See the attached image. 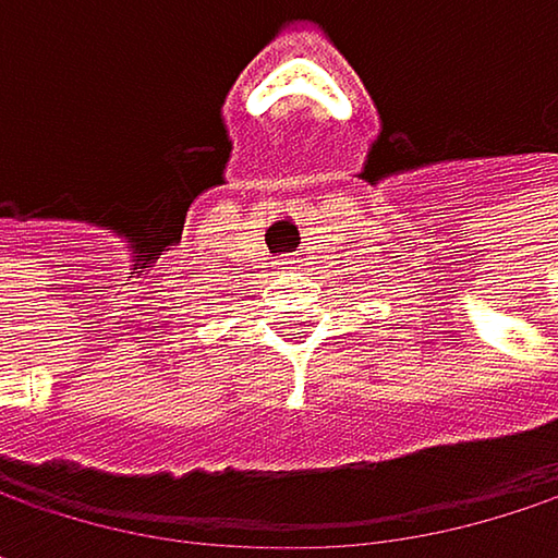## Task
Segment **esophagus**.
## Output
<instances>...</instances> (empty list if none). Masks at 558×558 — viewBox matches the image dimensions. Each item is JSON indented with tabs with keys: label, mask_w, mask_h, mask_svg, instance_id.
Segmentation results:
<instances>
[{
	"label": "esophagus",
	"mask_w": 558,
	"mask_h": 558,
	"mask_svg": "<svg viewBox=\"0 0 558 558\" xmlns=\"http://www.w3.org/2000/svg\"><path fill=\"white\" fill-rule=\"evenodd\" d=\"M278 265L283 275H293V271H296V262H293V258H283V262H278Z\"/></svg>",
	"instance_id": "1"
}]
</instances>
